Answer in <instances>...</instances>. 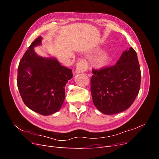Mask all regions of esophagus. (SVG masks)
<instances>
[{"label": "esophagus", "mask_w": 159, "mask_h": 159, "mask_svg": "<svg viewBox=\"0 0 159 159\" xmlns=\"http://www.w3.org/2000/svg\"><path fill=\"white\" fill-rule=\"evenodd\" d=\"M88 68V64L87 62H86L85 60H80L79 62H78V64L76 65V68H75V74H81L84 73L86 70H87Z\"/></svg>", "instance_id": "obj_1"}]
</instances>
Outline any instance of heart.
Here are the masks:
<instances>
[{
	"instance_id": "b5f03b06",
	"label": "heart",
	"mask_w": 159,
	"mask_h": 159,
	"mask_svg": "<svg viewBox=\"0 0 159 159\" xmlns=\"http://www.w3.org/2000/svg\"><path fill=\"white\" fill-rule=\"evenodd\" d=\"M111 61V56L107 52H103L95 57L93 60V66L97 69H102L107 67Z\"/></svg>"
}]
</instances>
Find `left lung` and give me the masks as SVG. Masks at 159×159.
I'll return each mask as SVG.
<instances>
[{
	"label": "left lung",
	"mask_w": 159,
	"mask_h": 159,
	"mask_svg": "<svg viewBox=\"0 0 159 159\" xmlns=\"http://www.w3.org/2000/svg\"><path fill=\"white\" fill-rule=\"evenodd\" d=\"M91 92L93 102L105 115L121 113L131 107L141 85V69L132 47L123 52L115 66L92 70Z\"/></svg>",
	"instance_id": "1"
}]
</instances>
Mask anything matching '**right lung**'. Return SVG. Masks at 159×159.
Wrapping results in <instances>:
<instances>
[{
    "mask_svg": "<svg viewBox=\"0 0 159 159\" xmlns=\"http://www.w3.org/2000/svg\"><path fill=\"white\" fill-rule=\"evenodd\" d=\"M42 38L33 41L20 61L17 85L23 102L42 115L61 109L65 99V86L71 79V70L60 65L56 57L38 56L34 48L40 46Z\"/></svg>",
    "mask_w": 159,
    "mask_h": 159,
    "instance_id": "right-lung-1",
    "label": "right lung"
}]
</instances>
